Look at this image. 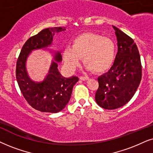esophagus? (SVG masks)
<instances>
[{
	"label": "esophagus",
	"instance_id": "esophagus-1",
	"mask_svg": "<svg viewBox=\"0 0 153 153\" xmlns=\"http://www.w3.org/2000/svg\"><path fill=\"white\" fill-rule=\"evenodd\" d=\"M80 79L81 80H88V79H89V77H87V76H80Z\"/></svg>",
	"mask_w": 153,
	"mask_h": 153
}]
</instances>
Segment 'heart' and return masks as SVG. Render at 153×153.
Returning <instances> with one entry per match:
<instances>
[{
    "instance_id": "b5f03b06",
    "label": "heart",
    "mask_w": 153,
    "mask_h": 153,
    "mask_svg": "<svg viewBox=\"0 0 153 153\" xmlns=\"http://www.w3.org/2000/svg\"><path fill=\"white\" fill-rule=\"evenodd\" d=\"M117 48L111 38L95 33H84L74 38L71 46L65 47L63 59L68 68L74 70L81 59L87 69L94 73H104L110 69L115 60Z\"/></svg>"
}]
</instances>
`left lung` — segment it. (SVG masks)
<instances>
[{"label": "left lung", "instance_id": "obj_1", "mask_svg": "<svg viewBox=\"0 0 153 153\" xmlns=\"http://www.w3.org/2000/svg\"><path fill=\"white\" fill-rule=\"evenodd\" d=\"M117 36L118 52L109 71L98 78L95 100L99 106L113 110L123 106L133 97L141 80L142 66L134 40L113 26Z\"/></svg>", "mask_w": 153, "mask_h": 153}]
</instances>
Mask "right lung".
Returning a JSON list of instances; mask_svg holds the SVG:
<instances>
[{
    "mask_svg": "<svg viewBox=\"0 0 153 153\" xmlns=\"http://www.w3.org/2000/svg\"><path fill=\"white\" fill-rule=\"evenodd\" d=\"M63 27L48 28L42 30L26 40L22 47L16 65V78L24 97L32 108L45 113H58L68 103L73 87L78 78H66L61 75L57 62H62L60 52L54 54L49 73L42 82H34L28 77L26 70V61L33 50L47 48L52 42L54 33L65 30Z\"/></svg>",
    "mask_w": 153,
    "mask_h": 153,
    "instance_id": "add662e5",
    "label": "right lung"
}]
</instances>
